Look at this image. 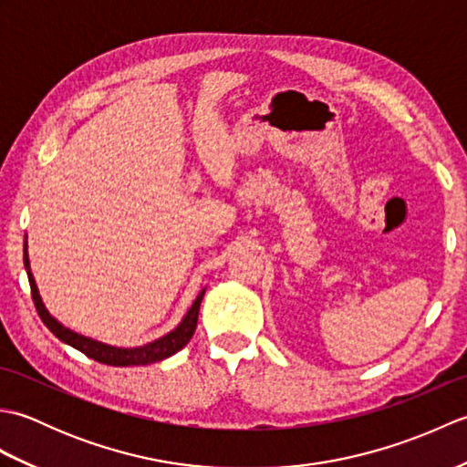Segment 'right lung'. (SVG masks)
I'll return each instance as SVG.
<instances>
[{
  "label": "right lung",
  "mask_w": 467,
  "mask_h": 467,
  "mask_svg": "<svg viewBox=\"0 0 467 467\" xmlns=\"http://www.w3.org/2000/svg\"><path fill=\"white\" fill-rule=\"evenodd\" d=\"M24 263L27 269V279H29V286H32V296H34V305L37 309L39 319L44 321V325L57 337L59 341H64L66 345L74 347V349H78V351H82L84 355H88L90 359H94L98 363L114 365V367L150 365L156 361L168 359V357L181 351L182 347L192 339L196 323H198V311H201V303H202V296H204L206 289L198 293L194 303L191 305V309H188L186 315L182 317V321L178 323L171 333L162 335L161 339L150 341V343L140 345V347H114V345H108L102 341H96V339H92V337H86V335L67 329V327L59 323L54 315H49V311L46 309V305L42 301V296H39L32 269H29L27 241L24 243Z\"/></svg>",
  "instance_id": "right-lung-1"
}]
</instances>
